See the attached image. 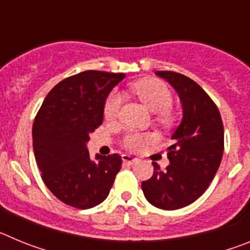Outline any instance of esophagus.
I'll return each instance as SVG.
<instances>
[{
	"label": "esophagus",
	"instance_id": "1",
	"mask_svg": "<svg viewBox=\"0 0 250 250\" xmlns=\"http://www.w3.org/2000/svg\"><path fill=\"white\" fill-rule=\"evenodd\" d=\"M123 163L124 164H127V165H134L135 163H138L139 159L138 158H134V156H130L127 154H124L123 155Z\"/></svg>",
	"mask_w": 250,
	"mask_h": 250
}]
</instances>
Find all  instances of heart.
<instances>
[{
  "label": "heart",
  "instance_id": "obj_1",
  "mask_svg": "<svg viewBox=\"0 0 250 250\" xmlns=\"http://www.w3.org/2000/svg\"><path fill=\"white\" fill-rule=\"evenodd\" d=\"M132 90L138 95L140 100L151 110L156 112L159 123L163 125H170L174 121V114L170 110L173 104V95L170 92L167 83L156 79H145L132 85ZM123 105V95L119 90H114L106 98L104 104V116L106 120L112 121L118 119ZM154 140L152 134H141V132H130L123 140L124 146L126 149L136 151Z\"/></svg>",
  "mask_w": 250,
  "mask_h": 250
}]
</instances>
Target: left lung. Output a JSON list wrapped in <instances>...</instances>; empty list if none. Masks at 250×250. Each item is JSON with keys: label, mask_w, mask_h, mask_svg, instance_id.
<instances>
[{"label": "left lung", "mask_w": 250, "mask_h": 250, "mask_svg": "<svg viewBox=\"0 0 250 250\" xmlns=\"http://www.w3.org/2000/svg\"><path fill=\"white\" fill-rule=\"evenodd\" d=\"M155 74L178 92L183 118L167 147L170 165L161 171L152 163L154 174L141 188L150 204L175 210L195 202L215 176L224 151V127L216 105L195 81L173 71Z\"/></svg>", "instance_id": "obj_1"}]
</instances>
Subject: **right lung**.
<instances>
[{"label": "right lung", "instance_id": "obj_1", "mask_svg": "<svg viewBox=\"0 0 250 250\" xmlns=\"http://www.w3.org/2000/svg\"><path fill=\"white\" fill-rule=\"evenodd\" d=\"M124 74L83 71L47 94L32 127L34 152L42 180L62 203L89 209L107 198L121 167L118 154L95 155L90 134L103 124L104 104Z\"/></svg>", "mask_w": 250, "mask_h": 250}]
</instances>
